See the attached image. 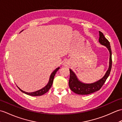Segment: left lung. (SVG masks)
I'll use <instances>...</instances> for the list:
<instances>
[{
	"label": "left lung",
	"instance_id": "1",
	"mask_svg": "<svg viewBox=\"0 0 122 122\" xmlns=\"http://www.w3.org/2000/svg\"><path fill=\"white\" fill-rule=\"evenodd\" d=\"M99 42L103 46H105L110 52V62L109 67L107 71L106 72L104 76L102 79L93 83L86 84L80 81L77 78L76 75L71 69H70V79L69 81V87L72 91L75 93L80 95H87L91 93L97 92L100 89L104 84L106 80L109 76L111 69H112V51H111L110 42L107 38H105L102 32L99 31Z\"/></svg>",
	"mask_w": 122,
	"mask_h": 122
}]
</instances>
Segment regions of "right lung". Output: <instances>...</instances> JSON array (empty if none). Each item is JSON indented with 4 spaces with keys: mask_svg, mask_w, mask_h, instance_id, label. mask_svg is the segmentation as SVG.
Instances as JSON below:
<instances>
[{
    "mask_svg": "<svg viewBox=\"0 0 122 122\" xmlns=\"http://www.w3.org/2000/svg\"><path fill=\"white\" fill-rule=\"evenodd\" d=\"M60 69V68H56L55 70H54L52 73H51L50 77V79H49V81L48 83L47 84V85L44 87L42 89H40V90H38L37 91L34 92H31V93H28V92H25L24 91H22V90H21L20 89L19 87H18V89H19L23 93H25V94H26L27 95H31V96H35V97H36V96H41L42 95L44 94H45L46 92H47L48 91L50 90V89L51 88L52 85L53 83V79H54V76H55V74L56 73V72L58 71V70Z\"/></svg>",
    "mask_w": 122,
    "mask_h": 122,
    "instance_id": "add662e5",
    "label": "right lung"
}]
</instances>
